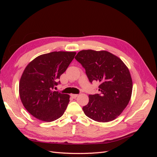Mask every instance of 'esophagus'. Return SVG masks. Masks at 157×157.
Returning a JSON list of instances; mask_svg holds the SVG:
<instances>
[{"mask_svg":"<svg viewBox=\"0 0 157 157\" xmlns=\"http://www.w3.org/2000/svg\"><path fill=\"white\" fill-rule=\"evenodd\" d=\"M71 96L73 98H76L77 96H78V94H71Z\"/></svg>","mask_w":157,"mask_h":157,"instance_id":"1","label":"esophagus"}]
</instances>
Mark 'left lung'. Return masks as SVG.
I'll return each instance as SVG.
<instances>
[{
  "mask_svg": "<svg viewBox=\"0 0 157 157\" xmlns=\"http://www.w3.org/2000/svg\"><path fill=\"white\" fill-rule=\"evenodd\" d=\"M75 59L86 70L90 82H100V94L89 95L82 107L85 115L100 122L115 120L128 105L132 96V80L124 63L105 50L80 51Z\"/></svg>",
  "mask_w": 157,
  "mask_h": 157,
  "instance_id": "1",
  "label": "left lung"
}]
</instances>
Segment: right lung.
<instances>
[{
    "label": "right lung",
    "instance_id": "right-lung-1",
    "mask_svg": "<svg viewBox=\"0 0 157 157\" xmlns=\"http://www.w3.org/2000/svg\"><path fill=\"white\" fill-rule=\"evenodd\" d=\"M75 52H52L36 57L27 65L19 84L21 101L37 119L52 122L63 115L69 95L54 91V87L71 61Z\"/></svg>",
    "mask_w": 157,
    "mask_h": 157
}]
</instances>
